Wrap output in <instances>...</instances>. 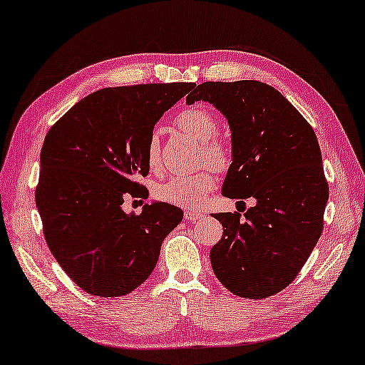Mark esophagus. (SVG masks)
<instances>
[{"mask_svg": "<svg viewBox=\"0 0 365 365\" xmlns=\"http://www.w3.org/2000/svg\"><path fill=\"white\" fill-rule=\"evenodd\" d=\"M202 216V213H197V212H186L184 213V218H186L187 221H195V220H199Z\"/></svg>", "mask_w": 365, "mask_h": 365, "instance_id": "esophagus-1", "label": "esophagus"}]
</instances>
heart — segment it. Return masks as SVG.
<instances>
[{"instance_id":"obj_1","label":"heart","mask_w":365,"mask_h":365,"mask_svg":"<svg viewBox=\"0 0 365 365\" xmlns=\"http://www.w3.org/2000/svg\"><path fill=\"white\" fill-rule=\"evenodd\" d=\"M176 126L202 144L203 153L210 165L222 170L229 165V152L213 138L218 133V120L205 107H190L182 110L175 120ZM145 158L150 168H157L160 162V139L152 133L145 145ZM216 186L212 170H202L192 175H173L155 187L158 200L182 208L200 207Z\"/></svg>"}]
</instances>
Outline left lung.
Segmentation results:
<instances>
[{
    "label": "left lung",
    "instance_id": "8db88e82",
    "mask_svg": "<svg viewBox=\"0 0 365 365\" xmlns=\"http://www.w3.org/2000/svg\"><path fill=\"white\" fill-rule=\"evenodd\" d=\"M213 104L232 133L229 199L253 197L247 213H216L222 237L210 252L215 276L237 297L261 299L302 271L324 229L329 184L311 125L276 88L257 80L207 81L187 94Z\"/></svg>",
    "mask_w": 365,
    "mask_h": 365
}]
</instances>
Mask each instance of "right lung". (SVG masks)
<instances>
[{"label": "right lung", "mask_w": 365, "mask_h": 365, "mask_svg": "<svg viewBox=\"0 0 365 365\" xmlns=\"http://www.w3.org/2000/svg\"><path fill=\"white\" fill-rule=\"evenodd\" d=\"M192 83L104 88L51 126L35 190L51 253L73 282L101 298L123 297L147 280L182 210L153 202L125 213L123 199L147 197L145 145L160 117Z\"/></svg>", "instance_id": "add662e5"}]
</instances>
